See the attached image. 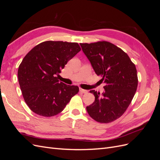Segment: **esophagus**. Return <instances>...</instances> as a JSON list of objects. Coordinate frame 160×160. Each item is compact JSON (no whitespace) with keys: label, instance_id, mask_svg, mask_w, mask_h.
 <instances>
[{"label":"esophagus","instance_id":"esophagus-1","mask_svg":"<svg viewBox=\"0 0 160 160\" xmlns=\"http://www.w3.org/2000/svg\"><path fill=\"white\" fill-rule=\"evenodd\" d=\"M79 92H81V93H88V91L85 89H83L81 88H79Z\"/></svg>","mask_w":160,"mask_h":160}]
</instances>
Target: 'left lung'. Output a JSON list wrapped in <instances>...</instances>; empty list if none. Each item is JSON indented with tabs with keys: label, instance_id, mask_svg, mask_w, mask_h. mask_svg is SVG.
<instances>
[{
	"label": "left lung",
	"instance_id": "8db88e82",
	"mask_svg": "<svg viewBox=\"0 0 160 160\" xmlns=\"http://www.w3.org/2000/svg\"><path fill=\"white\" fill-rule=\"evenodd\" d=\"M95 73L101 77L105 92L95 90V101L87 111L96 122L108 123L119 118L132 102L138 79L135 65L120 48L109 42L80 43Z\"/></svg>",
	"mask_w": 160,
	"mask_h": 160
}]
</instances>
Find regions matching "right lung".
<instances>
[{"label": "right lung", "instance_id": "add662e5", "mask_svg": "<svg viewBox=\"0 0 160 160\" xmlns=\"http://www.w3.org/2000/svg\"><path fill=\"white\" fill-rule=\"evenodd\" d=\"M81 51L78 43L48 41L37 45L24 57L18 69L23 98L36 114L52 117L64 109L79 88L58 79L67 62Z\"/></svg>", "mask_w": 160, "mask_h": 160}]
</instances>
